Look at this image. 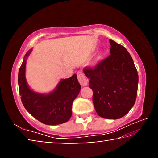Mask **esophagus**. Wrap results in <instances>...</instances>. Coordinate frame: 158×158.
Returning a JSON list of instances; mask_svg holds the SVG:
<instances>
[{"mask_svg":"<svg viewBox=\"0 0 158 158\" xmlns=\"http://www.w3.org/2000/svg\"><path fill=\"white\" fill-rule=\"evenodd\" d=\"M77 79H78V81L79 84H81L82 86H85V85H88V79L84 75V73L82 71H78L77 72Z\"/></svg>","mask_w":158,"mask_h":158,"instance_id":"34e87169","label":"esophagus"}]
</instances>
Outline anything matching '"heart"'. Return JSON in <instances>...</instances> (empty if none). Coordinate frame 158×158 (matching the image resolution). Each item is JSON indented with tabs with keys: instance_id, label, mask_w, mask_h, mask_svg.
I'll list each match as a JSON object with an SVG mask.
<instances>
[{
	"instance_id": "1",
	"label": "heart",
	"mask_w": 158,
	"mask_h": 158,
	"mask_svg": "<svg viewBox=\"0 0 158 158\" xmlns=\"http://www.w3.org/2000/svg\"><path fill=\"white\" fill-rule=\"evenodd\" d=\"M101 54H102V53H100V55H101Z\"/></svg>"
}]
</instances>
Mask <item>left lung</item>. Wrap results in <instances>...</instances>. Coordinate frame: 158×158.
<instances>
[{"label":"left lung","instance_id":"left-lung-1","mask_svg":"<svg viewBox=\"0 0 158 158\" xmlns=\"http://www.w3.org/2000/svg\"><path fill=\"white\" fill-rule=\"evenodd\" d=\"M110 53L94 67H85L93 90V102L97 114L107 119L126 115L137 98L138 73L129 52L122 45L109 40Z\"/></svg>","mask_w":158,"mask_h":158}]
</instances>
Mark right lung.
Wrapping results in <instances>:
<instances>
[{
  "instance_id": "add662e5",
  "label": "right lung",
  "mask_w": 158,
  "mask_h": 158,
  "mask_svg": "<svg viewBox=\"0 0 158 158\" xmlns=\"http://www.w3.org/2000/svg\"><path fill=\"white\" fill-rule=\"evenodd\" d=\"M25 55L19 70L18 84L23 105L31 116L46 125H54L69 121L72 116V105L78 95L81 85L77 74L63 79L54 91L48 95L39 94L29 89L25 78L26 58Z\"/></svg>"
}]
</instances>
